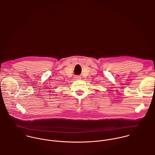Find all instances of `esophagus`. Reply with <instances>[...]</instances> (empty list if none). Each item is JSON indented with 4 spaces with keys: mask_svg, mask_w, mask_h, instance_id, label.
Returning <instances> with one entry per match:
<instances>
[{
    "mask_svg": "<svg viewBox=\"0 0 155 155\" xmlns=\"http://www.w3.org/2000/svg\"><path fill=\"white\" fill-rule=\"evenodd\" d=\"M74 79L75 80H81L82 78H81V76H74Z\"/></svg>",
    "mask_w": 155,
    "mask_h": 155,
    "instance_id": "esophagus-1",
    "label": "esophagus"
}]
</instances>
